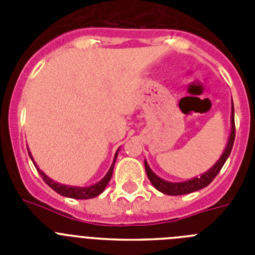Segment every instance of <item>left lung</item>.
<instances>
[{"label": "left lung", "instance_id": "left-lung-1", "mask_svg": "<svg viewBox=\"0 0 255 255\" xmlns=\"http://www.w3.org/2000/svg\"><path fill=\"white\" fill-rule=\"evenodd\" d=\"M234 140H235V120H234L233 103V112H231V134H230L229 141H227V145L226 148H225L224 153H222V155L220 157V159L212 166L211 170L204 172L203 175H200V177H194V179L188 180V181L170 182L157 176V175L150 170L147 161H144V166H145V172H147L148 179H149V181L152 182V185L154 186L157 190H159L161 193L167 195H184L189 194V193H193V191L199 190V189L206 188V186H208L209 184L213 181V179L217 176L218 172H220L221 168H222V166H224L225 162H226V159L229 158L231 149H233Z\"/></svg>", "mask_w": 255, "mask_h": 255}]
</instances>
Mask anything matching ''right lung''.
<instances>
[{"label": "right lung", "instance_id": "add662e5", "mask_svg": "<svg viewBox=\"0 0 255 255\" xmlns=\"http://www.w3.org/2000/svg\"><path fill=\"white\" fill-rule=\"evenodd\" d=\"M28 152H29V149H28ZM117 152H119V149H117ZM117 152H116V154H115V158H114V162H112V164H111V167H110L108 172L106 173V176L103 177L101 181H98L97 184H94V185H92V186H88V188L67 186V185H62V184H58V182L53 181V180L49 179V177L47 176L43 171H40L39 168H38V166L35 164L34 159H33V157H31L30 153H29V155H30L31 161H33V163H34L35 168L38 170V172H39V175L42 176V179L44 180V182H46L49 188L53 189L56 193H58L60 195H64V197L74 198V199H91V198H96V197H98L101 193H103V190H105L106 186H107V184L110 182V180H111L112 172H114L115 162H116V158H117Z\"/></svg>", "mask_w": 255, "mask_h": 255}]
</instances>
